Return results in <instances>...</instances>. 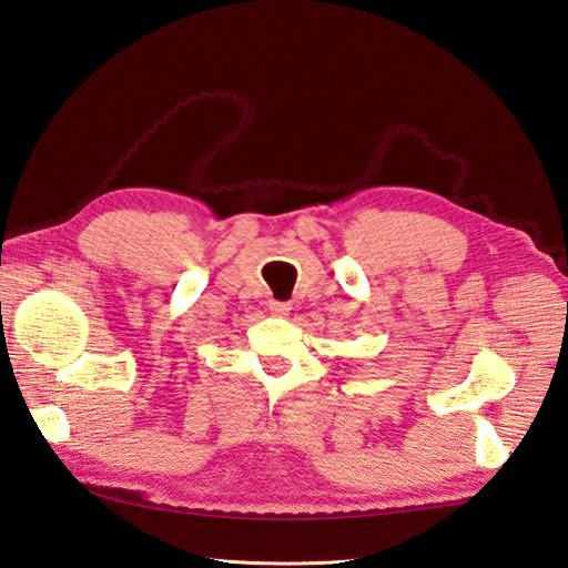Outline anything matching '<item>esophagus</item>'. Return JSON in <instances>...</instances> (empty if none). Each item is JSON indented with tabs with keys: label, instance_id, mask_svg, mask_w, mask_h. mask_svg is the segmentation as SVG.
Returning <instances> with one entry per match:
<instances>
[{
	"label": "esophagus",
	"instance_id": "1",
	"mask_svg": "<svg viewBox=\"0 0 568 568\" xmlns=\"http://www.w3.org/2000/svg\"><path fill=\"white\" fill-rule=\"evenodd\" d=\"M270 311H272V315L286 317V315L291 313V305H288V303H277V301H272V303H270Z\"/></svg>",
	"mask_w": 568,
	"mask_h": 568
}]
</instances>
